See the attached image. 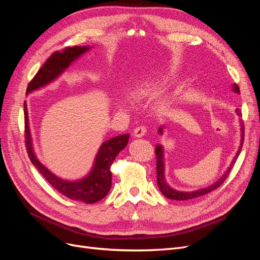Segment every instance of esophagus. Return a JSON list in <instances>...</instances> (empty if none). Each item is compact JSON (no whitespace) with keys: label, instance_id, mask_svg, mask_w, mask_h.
I'll use <instances>...</instances> for the list:
<instances>
[{"label":"esophagus","instance_id":"34e87169","mask_svg":"<svg viewBox=\"0 0 260 260\" xmlns=\"http://www.w3.org/2000/svg\"><path fill=\"white\" fill-rule=\"evenodd\" d=\"M133 132H135L133 133V136H135L136 138H142L145 136L146 128L143 127V125H140V127H137Z\"/></svg>","mask_w":260,"mask_h":260}]
</instances>
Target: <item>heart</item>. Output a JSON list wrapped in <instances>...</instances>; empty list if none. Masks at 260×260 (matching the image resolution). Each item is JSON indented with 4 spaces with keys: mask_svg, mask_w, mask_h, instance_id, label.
<instances>
[{
    "mask_svg": "<svg viewBox=\"0 0 260 260\" xmlns=\"http://www.w3.org/2000/svg\"><path fill=\"white\" fill-rule=\"evenodd\" d=\"M165 83V78L160 75H154L151 78H147L145 80H141L133 84L129 91L130 96L136 101H142L148 98L154 96L155 94L159 91L161 85ZM120 106H125V102L120 101Z\"/></svg>",
    "mask_w": 260,
    "mask_h": 260,
    "instance_id": "obj_1",
    "label": "heart"
}]
</instances>
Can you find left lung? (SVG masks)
<instances>
[{
	"instance_id": "1",
	"label": "left lung",
	"mask_w": 260,
	"mask_h": 260,
	"mask_svg": "<svg viewBox=\"0 0 260 260\" xmlns=\"http://www.w3.org/2000/svg\"><path fill=\"white\" fill-rule=\"evenodd\" d=\"M232 89L235 93H240V89L237 84H233ZM235 113L238 114V116H242V113L239 108L235 109ZM240 125H241V144L240 147L238 149L237 154H235L233 160L231 161L230 166L228 167V169L224 171V174L218 179V181H216L215 183H212L211 185L207 186V187H203L200 188V190L196 191H192V192H183V191H177L175 188H172L166 181V178H165V158H164V147L162 145L158 144L156 145L155 147V153H156V157H157V164H156V172H157V185H158L160 192L162 193V195L165 198H167L169 200H175V201H186V200H192L195 198H199V196L205 195L211 191L216 190L217 187H219L223 183V181L225 180V178L229 176V172L232 169L233 165L237 160V158L240 155V152L243 146V141H244V125L242 123V119H240ZM158 133L160 136L164 135V125H160L158 129Z\"/></svg>"
}]
</instances>
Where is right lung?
Instances as JSON below:
<instances>
[{
  "mask_svg": "<svg viewBox=\"0 0 260 260\" xmlns=\"http://www.w3.org/2000/svg\"><path fill=\"white\" fill-rule=\"evenodd\" d=\"M91 50V46H73L66 48L60 52H55L52 56L45 61V64L40 68L38 74L30 81L27 88L29 94L55 81L65 72V70L86 52ZM25 112V133H26V148L28 156L34 166L40 171V174L45 180L60 194L73 201H79L85 204L96 203L104 199L112 186V172L111 166L115 160L116 156L128 145L130 135H121L109 139L102 144L99 152L94 158L92 169L85 177L78 180H66L54 175L52 171L46 168L44 165L38 159L35 153L32 137H31L29 127V116L27 103L23 104Z\"/></svg>",
  "mask_w": 260,
  "mask_h": 260,
  "instance_id": "add662e5",
  "label": "right lung"
}]
</instances>
